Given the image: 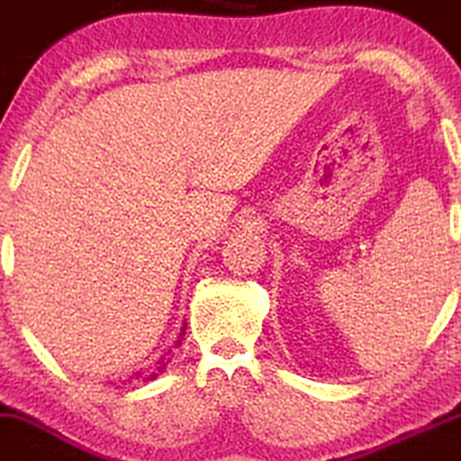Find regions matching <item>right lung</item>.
Segmentation results:
<instances>
[{
    "label": "right lung",
    "mask_w": 461,
    "mask_h": 461,
    "mask_svg": "<svg viewBox=\"0 0 461 461\" xmlns=\"http://www.w3.org/2000/svg\"><path fill=\"white\" fill-rule=\"evenodd\" d=\"M185 330H186V324L185 326H182V330H180V335H177V339H176V344H173V347H180V344H182V335H185ZM173 351L171 349H168L167 351V354H164L162 356V358H159L158 360V363H155L153 365V367H150L149 369V372H144V374H141V372H137V381H155V378H158L159 376V374H162L164 372V369H167V365L168 363H171V358H173Z\"/></svg>",
    "instance_id": "1"
}]
</instances>
